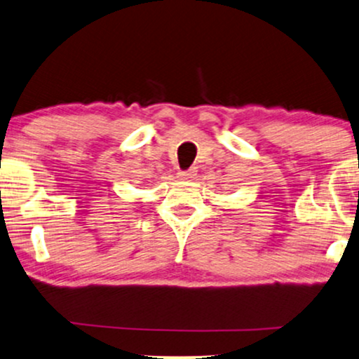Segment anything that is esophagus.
Instances as JSON below:
<instances>
[{"label":"esophagus","instance_id":"1","mask_svg":"<svg viewBox=\"0 0 359 359\" xmlns=\"http://www.w3.org/2000/svg\"><path fill=\"white\" fill-rule=\"evenodd\" d=\"M194 176H196V171H194V170L180 171V172H178V178H180V180H191V178H194Z\"/></svg>","mask_w":359,"mask_h":359}]
</instances>
